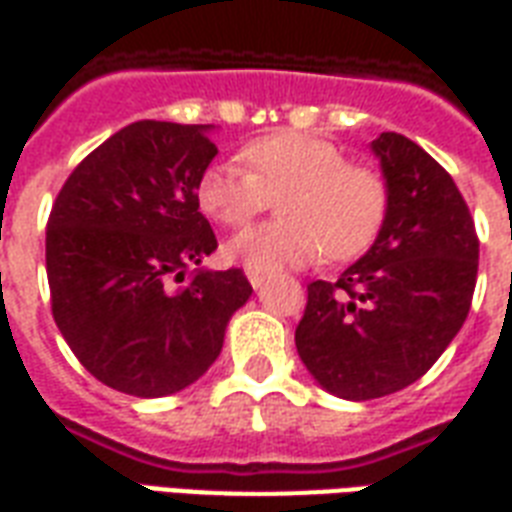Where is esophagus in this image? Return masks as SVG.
<instances>
[{
  "mask_svg": "<svg viewBox=\"0 0 512 512\" xmlns=\"http://www.w3.org/2000/svg\"><path fill=\"white\" fill-rule=\"evenodd\" d=\"M266 271L263 268H252V266H246V279L252 282V287H260L263 282H266Z\"/></svg>",
  "mask_w": 512,
  "mask_h": 512,
  "instance_id": "obj_1",
  "label": "esophagus"
}]
</instances>
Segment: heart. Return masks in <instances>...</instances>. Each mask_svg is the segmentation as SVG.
I'll return each instance as SVG.
<instances>
[{
	"label": "heart",
	"mask_w": 512,
	"mask_h": 512,
	"mask_svg": "<svg viewBox=\"0 0 512 512\" xmlns=\"http://www.w3.org/2000/svg\"><path fill=\"white\" fill-rule=\"evenodd\" d=\"M238 160L203 170L195 198L203 214L238 230L279 203V217L233 238L230 257L252 268L301 266L325 252L331 263L363 255L380 238L391 187L380 170L347 162L336 143L282 130L241 146Z\"/></svg>",
	"instance_id": "b5f03b06"
}]
</instances>
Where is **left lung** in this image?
<instances>
[{"mask_svg":"<svg viewBox=\"0 0 512 512\" xmlns=\"http://www.w3.org/2000/svg\"><path fill=\"white\" fill-rule=\"evenodd\" d=\"M372 149L391 211L372 249L336 282L317 279L295 347L325 391L369 401L407 388L464 325L480 241L456 181L418 143L382 132Z\"/></svg>","mask_w":512,"mask_h":512,"instance_id":"left-lung-1","label":"left lung"}]
</instances>
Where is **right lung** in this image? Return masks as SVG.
<instances>
[{
    "label": "right lung",
    "mask_w": 512,
    "mask_h": 512,
    "mask_svg": "<svg viewBox=\"0 0 512 512\" xmlns=\"http://www.w3.org/2000/svg\"><path fill=\"white\" fill-rule=\"evenodd\" d=\"M214 157L208 124L135 121L86 154L56 195L45 230L51 312L83 369L113 391H184L217 361L227 320L252 295L241 268L183 281L217 249L195 198Z\"/></svg>",
    "instance_id": "add662e5"
}]
</instances>
